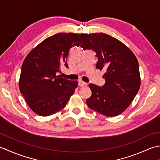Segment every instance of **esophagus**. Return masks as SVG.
<instances>
[{
  "mask_svg": "<svg viewBox=\"0 0 160 160\" xmlns=\"http://www.w3.org/2000/svg\"><path fill=\"white\" fill-rule=\"evenodd\" d=\"M87 84H88L87 83L84 82V81H82V80H79V81H78V85H79L80 87H87Z\"/></svg>",
  "mask_w": 160,
  "mask_h": 160,
  "instance_id": "esophagus-1",
  "label": "esophagus"
}]
</instances>
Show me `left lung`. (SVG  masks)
<instances>
[{
	"mask_svg": "<svg viewBox=\"0 0 160 160\" xmlns=\"http://www.w3.org/2000/svg\"><path fill=\"white\" fill-rule=\"evenodd\" d=\"M81 47L93 49L98 58L96 68L106 69L102 87L89 84L92 94L87 100V106L105 116H117L128 107L140 89L137 58L124 43L103 33L86 34Z\"/></svg>",
	"mask_w": 160,
	"mask_h": 160,
	"instance_id": "obj_1",
	"label": "left lung"
}]
</instances>
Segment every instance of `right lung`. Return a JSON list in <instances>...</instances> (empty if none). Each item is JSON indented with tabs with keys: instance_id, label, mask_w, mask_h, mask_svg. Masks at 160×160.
<instances>
[{
	"instance_id": "1",
	"label": "right lung",
	"mask_w": 160,
	"mask_h": 160,
	"mask_svg": "<svg viewBox=\"0 0 160 160\" xmlns=\"http://www.w3.org/2000/svg\"><path fill=\"white\" fill-rule=\"evenodd\" d=\"M86 33H58L34 47L24 60L19 89L29 108L40 116L62 109L78 87V81L57 76L61 65L68 67L70 48L79 46Z\"/></svg>"
}]
</instances>
